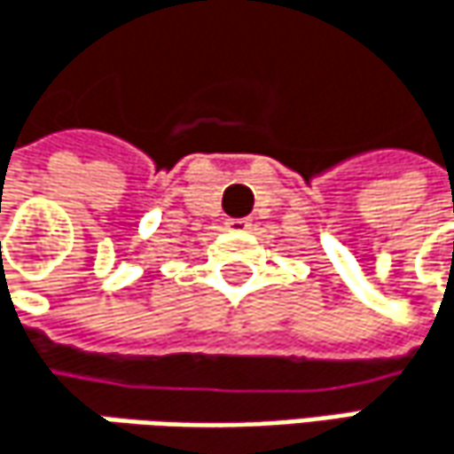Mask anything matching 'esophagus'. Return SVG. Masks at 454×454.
Returning <instances> with one entry per match:
<instances>
[{
	"label": "esophagus",
	"instance_id": "1",
	"mask_svg": "<svg viewBox=\"0 0 454 454\" xmlns=\"http://www.w3.org/2000/svg\"><path fill=\"white\" fill-rule=\"evenodd\" d=\"M249 226H252V221H249V218H228L226 221L228 231H247Z\"/></svg>",
	"mask_w": 454,
	"mask_h": 454
}]
</instances>
